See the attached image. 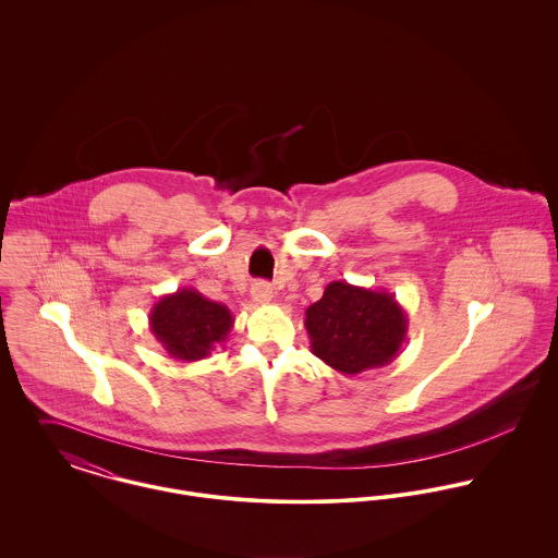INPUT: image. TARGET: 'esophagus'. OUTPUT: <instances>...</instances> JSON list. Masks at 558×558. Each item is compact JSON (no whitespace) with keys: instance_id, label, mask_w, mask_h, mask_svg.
<instances>
[{"instance_id":"esophagus-1","label":"esophagus","mask_w":558,"mask_h":558,"mask_svg":"<svg viewBox=\"0 0 558 558\" xmlns=\"http://www.w3.org/2000/svg\"><path fill=\"white\" fill-rule=\"evenodd\" d=\"M272 296H275V292H272L270 283H266V281H255V283L251 286V301H253L255 305H266V303L272 301Z\"/></svg>"}]
</instances>
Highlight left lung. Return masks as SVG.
Listing matches in <instances>:
<instances>
[{
  "mask_svg": "<svg viewBox=\"0 0 558 558\" xmlns=\"http://www.w3.org/2000/svg\"><path fill=\"white\" fill-rule=\"evenodd\" d=\"M312 352L343 376L389 365L405 339L408 316L387 290L330 281L307 307Z\"/></svg>",
  "mask_w": 558,
  "mask_h": 558,
  "instance_id": "left-lung-1",
  "label": "left lung"
}]
</instances>
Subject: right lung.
Masks as SVG:
<instances>
[{
	"mask_svg": "<svg viewBox=\"0 0 558 558\" xmlns=\"http://www.w3.org/2000/svg\"><path fill=\"white\" fill-rule=\"evenodd\" d=\"M234 326L232 312L193 288L165 294L150 312V330L162 350L178 361H202L223 343Z\"/></svg>",
	"mask_w": 558,
	"mask_h": 558,
	"instance_id": "add662e5",
	"label": "right lung"
}]
</instances>
